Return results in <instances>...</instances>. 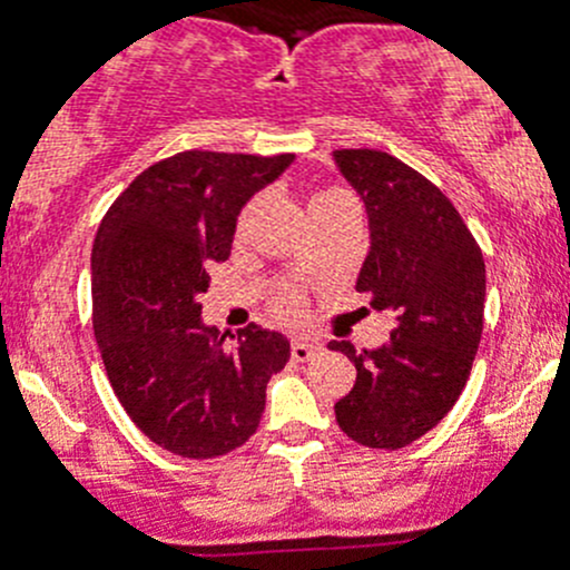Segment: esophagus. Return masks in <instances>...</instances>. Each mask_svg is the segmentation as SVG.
<instances>
[{
  "mask_svg": "<svg viewBox=\"0 0 570 570\" xmlns=\"http://www.w3.org/2000/svg\"><path fill=\"white\" fill-rule=\"evenodd\" d=\"M323 345L315 343V340H295L292 343V360L295 363H306V360H312L315 354H321Z\"/></svg>",
  "mask_w": 570,
  "mask_h": 570,
  "instance_id": "34e87169",
  "label": "esophagus"
}]
</instances>
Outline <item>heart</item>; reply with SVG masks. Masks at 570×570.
I'll return each instance as SVG.
<instances>
[{
	"label": "heart",
	"mask_w": 570,
	"mask_h": 570,
	"mask_svg": "<svg viewBox=\"0 0 570 570\" xmlns=\"http://www.w3.org/2000/svg\"><path fill=\"white\" fill-rule=\"evenodd\" d=\"M337 194H340V190H321V194L312 196L309 207L321 205V202L332 199V196H337ZM255 207H258V199L247 202V205L242 207V213H238V219H236V230L238 233L247 230V225H249V219H253ZM301 303H303L301 289H295V286H281V289L275 292V297H273V309L278 312L281 317H292V315H297V309H301Z\"/></svg>",
	"instance_id": "1"
}]
</instances>
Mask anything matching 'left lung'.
<instances>
[{
    "mask_svg": "<svg viewBox=\"0 0 570 570\" xmlns=\"http://www.w3.org/2000/svg\"><path fill=\"white\" fill-rule=\"evenodd\" d=\"M334 163L368 210L371 249L357 292L371 295V309L396 315L380 348L328 343L357 368L334 416L357 444L399 450L453 411L470 380L487 267L453 202L411 165L376 148H340Z\"/></svg>",
    "mask_w": 570,
    "mask_h": 570,
    "instance_id": "left-lung-1",
    "label": "left lung"
}]
</instances>
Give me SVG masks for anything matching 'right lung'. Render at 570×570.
Returning <instances> with one entry per match:
<instances>
[{"label": "right lung", "mask_w": 570, "mask_h": 570, "mask_svg": "<svg viewBox=\"0 0 570 570\" xmlns=\"http://www.w3.org/2000/svg\"><path fill=\"white\" fill-rule=\"evenodd\" d=\"M295 154L179 151L111 202L92 244V326L131 422L183 459H216L258 430L289 340L249 326L225 341L202 323L213 261H227L249 196Z\"/></svg>", "instance_id": "1"}]
</instances>
